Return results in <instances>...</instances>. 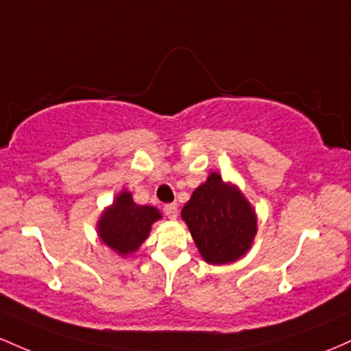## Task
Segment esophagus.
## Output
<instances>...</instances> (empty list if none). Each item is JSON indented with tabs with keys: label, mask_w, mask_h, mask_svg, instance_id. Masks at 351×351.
<instances>
[{
	"label": "esophagus",
	"mask_w": 351,
	"mask_h": 351,
	"mask_svg": "<svg viewBox=\"0 0 351 351\" xmlns=\"http://www.w3.org/2000/svg\"><path fill=\"white\" fill-rule=\"evenodd\" d=\"M164 214L167 215L169 219H176L177 217V204H165L164 206Z\"/></svg>",
	"instance_id": "obj_1"
}]
</instances>
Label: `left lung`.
I'll return each instance as SVG.
<instances>
[{
	"label": "left lung",
	"mask_w": 351,
	"mask_h": 351,
	"mask_svg": "<svg viewBox=\"0 0 351 351\" xmlns=\"http://www.w3.org/2000/svg\"><path fill=\"white\" fill-rule=\"evenodd\" d=\"M182 219L207 263L222 265L239 261L257 234V215L249 200L232 184L212 172L192 192Z\"/></svg>",
	"instance_id": "left-lung-1"
}]
</instances>
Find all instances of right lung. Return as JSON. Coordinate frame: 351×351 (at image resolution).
I'll return each mask as SVG.
<instances>
[{
  "instance_id": "right-lung-1",
  "label": "right lung",
  "mask_w": 351,
  "mask_h": 351,
  "mask_svg": "<svg viewBox=\"0 0 351 351\" xmlns=\"http://www.w3.org/2000/svg\"><path fill=\"white\" fill-rule=\"evenodd\" d=\"M162 215L152 206H137L131 192L123 191L111 207L102 212L97 234L109 249L121 257L132 254L149 237L152 223Z\"/></svg>"
}]
</instances>
